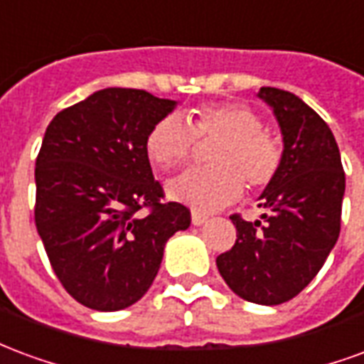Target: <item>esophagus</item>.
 <instances>
[{
	"instance_id": "obj_1",
	"label": "esophagus",
	"mask_w": 364,
	"mask_h": 364,
	"mask_svg": "<svg viewBox=\"0 0 364 364\" xmlns=\"http://www.w3.org/2000/svg\"><path fill=\"white\" fill-rule=\"evenodd\" d=\"M191 220H193L195 226H203V224L208 220V214L200 213V210H193V213H191Z\"/></svg>"
}]
</instances>
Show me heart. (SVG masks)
Instances as JSON below:
<instances>
[{"label": "heart", "instance_id": "1", "mask_svg": "<svg viewBox=\"0 0 364 364\" xmlns=\"http://www.w3.org/2000/svg\"><path fill=\"white\" fill-rule=\"evenodd\" d=\"M198 142H218L208 154L213 167L187 171L169 181V197L195 208H220L247 191H261L281 171L284 150L279 136L242 103H208L189 112L159 119L146 134V154L154 166L171 171L189 164Z\"/></svg>", "mask_w": 364, "mask_h": 364}]
</instances>
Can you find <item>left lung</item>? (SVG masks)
<instances>
[{"mask_svg":"<svg viewBox=\"0 0 364 364\" xmlns=\"http://www.w3.org/2000/svg\"><path fill=\"white\" fill-rule=\"evenodd\" d=\"M281 127V171L261 193V220L240 214L236 244L216 257L222 279L255 304H282L308 287L333 250L341 230L345 171L331 130L318 112L277 87H261Z\"/></svg>","mask_w":364,"mask_h":364,"instance_id":"obj_1","label":"left lung"}]
</instances>
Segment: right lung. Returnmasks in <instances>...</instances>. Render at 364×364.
<instances>
[{"label": "right lung", "instance_id": "add662e5", "mask_svg": "<svg viewBox=\"0 0 364 364\" xmlns=\"http://www.w3.org/2000/svg\"><path fill=\"white\" fill-rule=\"evenodd\" d=\"M173 109L175 101L144 90L107 87L60 111L44 132L36 230L62 287L91 310L138 302L167 240L189 228L187 206L161 203L144 148L148 130Z\"/></svg>", "mask_w": 364, "mask_h": 364}]
</instances>
